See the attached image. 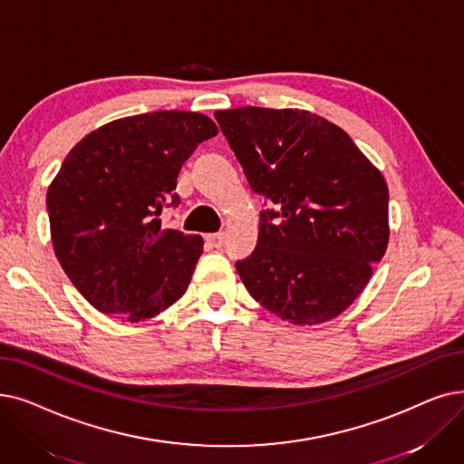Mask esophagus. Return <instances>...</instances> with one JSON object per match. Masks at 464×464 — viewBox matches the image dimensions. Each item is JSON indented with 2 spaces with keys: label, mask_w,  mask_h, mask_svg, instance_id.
Returning a JSON list of instances; mask_svg holds the SVG:
<instances>
[{
  "label": "esophagus",
  "mask_w": 464,
  "mask_h": 464,
  "mask_svg": "<svg viewBox=\"0 0 464 464\" xmlns=\"http://www.w3.org/2000/svg\"><path fill=\"white\" fill-rule=\"evenodd\" d=\"M224 240H226V233H210V235H207V243L212 248H221V246H224Z\"/></svg>",
  "instance_id": "obj_1"
}]
</instances>
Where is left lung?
<instances>
[{
  "instance_id": "left-lung-1",
  "label": "left lung",
  "mask_w": 464,
  "mask_h": 464,
  "mask_svg": "<svg viewBox=\"0 0 464 464\" xmlns=\"http://www.w3.org/2000/svg\"><path fill=\"white\" fill-rule=\"evenodd\" d=\"M254 193L257 246L237 261L250 295L282 320L313 326L364 292L389 245V188L351 136L307 110L214 113Z\"/></svg>"
}]
</instances>
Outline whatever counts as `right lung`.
<instances>
[{
  "label": "right lung",
  "mask_w": 464,
  "mask_h": 464,
  "mask_svg": "<svg viewBox=\"0 0 464 464\" xmlns=\"http://www.w3.org/2000/svg\"><path fill=\"white\" fill-rule=\"evenodd\" d=\"M216 134L203 113L163 110L115 119L66 155L47 189L53 248L94 309L140 322L186 294L203 237L157 216L179 203V169Z\"/></svg>",
  "instance_id": "right-lung-1"
}]
</instances>
